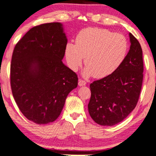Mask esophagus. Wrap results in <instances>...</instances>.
Segmentation results:
<instances>
[{
  "label": "esophagus",
  "mask_w": 156,
  "mask_h": 156,
  "mask_svg": "<svg viewBox=\"0 0 156 156\" xmlns=\"http://www.w3.org/2000/svg\"><path fill=\"white\" fill-rule=\"evenodd\" d=\"M86 83L84 81V80H83L81 79H79L78 80V86H86Z\"/></svg>",
  "instance_id": "34e87169"
}]
</instances>
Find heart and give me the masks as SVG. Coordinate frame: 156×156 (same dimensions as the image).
Masks as SVG:
<instances>
[{
  "label": "heart",
  "instance_id": "obj_1",
  "mask_svg": "<svg viewBox=\"0 0 156 156\" xmlns=\"http://www.w3.org/2000/svg\"><path fill=\"white\" fill-rule=\"evenodd\" d=\"M128 42L125 36L99 28H86L78 33L76 44L68 42L65 57L69 68L77 71L85 58L83 76L102 78L116 71L125 61Z\"/></svg>",
  "mask_w": 156,
  "mask_h": 156
}]
</instances>
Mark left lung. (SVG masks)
Returning a JSON list of instances; mask_svg holds the SVG:
<instances>
[{
    "instance_id": "obj_1",
    "label": "left lung",
    "mask_w": 156,
    "mask_h": 156,
    "mask_svg": "<svg viewBox=\"0 0 156 156\" xmlns=\"http://www.w3.org/2000/svg\"><path fill=\"white\" fill-rule=\"evenodd\" d=\"M129 36L130 47L122 66L90 84L88 112L100 125L113 126L123 121L138 101L143 79V50L137 39L131 33Z\"/></svg>"
}]
</instances>
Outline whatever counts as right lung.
I'll return each mask as SVG.
<instances>
[{
  "label": "right lung",
  "mask_w": 156,
  "mask_h": 156,
  "mask_svg": "<svg viewBox=\"0 0 156 156\" xmlns=\"http://www.w3.org/2000/svg\"><path fill=\"white\" fill-rule=\"evenodd\" d=\"M68 42L62 23L33 27L19 41L11 64V86L16 103L31 122H54L67 96L78 86V76L62 59Z\"/></svg>",
  "instance_id": "1"
}]
</instances>
